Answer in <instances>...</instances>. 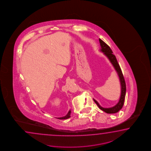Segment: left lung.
Returning <instances> with one entry per match:
<instances>
[{
	"label": "left lung",
	"mask_w": 151,
	"mask_h": 151,
	"mask_svg": "<svg viewBox=\"0 0 151 151\" xmlns=\"http://www.w3.org/2000/svg\"><path fill=\"white\" fill-rule=\"evenodd\" d=\"M99 41H100V46L101 47V51L107 57V58L109 59L110 62L112 64L114 68H115L116 71L117 72V73L118 74L120 83H121V96H120L118 103L116 104L115 106H112L111 108H103L94 99H93V100L100 109L103 110L104 111L106 112L107 114H114V113L118 112L121 109L122 107L123 106L125 96V94H126V89H127L126 84H125L124 76L122 73L121 68L118 64V62L115 56L114 55H113V53H112L113 52H112L111 49L102 40L99 39Z\"/></svg>",
	"instance_id": "8db88e82"
}]
</instances>
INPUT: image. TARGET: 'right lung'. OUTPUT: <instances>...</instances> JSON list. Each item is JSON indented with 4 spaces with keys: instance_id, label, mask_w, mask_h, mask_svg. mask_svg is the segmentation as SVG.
<instances>
[{
    "instance_id": "1",
    "label": "right lung",
    "mask_w": 151,
    "mask_h": 151,
    "mask_svg": "<svg viewBox=\"0 0 151 151\" xmlns=\"http://www.w3.org/2000/svg\"><path fill=\"white\" fill-rule=\"evenodd\" d=\"M71 110H69V111H68V114L66 115L65 116H64V117H58V119H68V118H70L71 116Z\"/></svg>"
}]
</instances>
